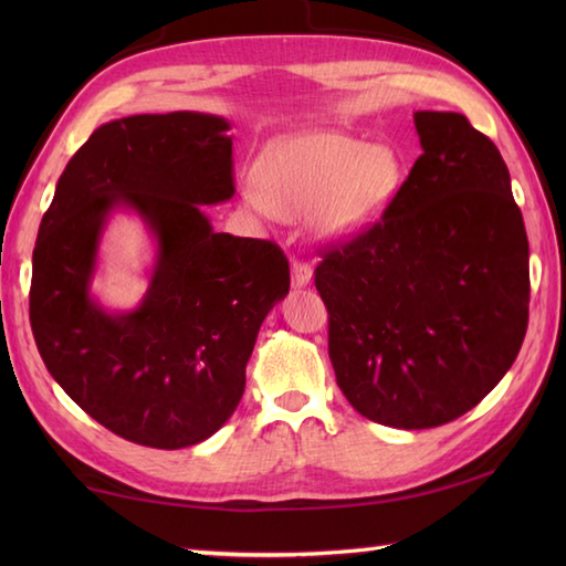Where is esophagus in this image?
<instances>
[{
    "label": "esophagus",
    "instance_id": "esophagus-1",
    "mask_svg": "<svg viewBox=\"0 0 566 566\" xmlns=\"http://www.w3.org/2000/svg\"><path fill=\"white\" fill-rule=\"evenodd\" d=\"M311 276H314V272H311L308 262H302V260L292 262V286L294 290H304L306 284H311Z\"/></svg>",
    "mask_w": 566,
    "mask_h": 566
}]
</instances>
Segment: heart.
<instances>
[{
  "mask_svg": "<svg viewBox=\"0 0 566 566\" xmlns=\"http://www.w3.org/2000/svg\"><path fill=\"white\" fill-rule=\"evenodd\" d=\"M403 182L401 155L335 130H304L272 140L243 203L264 219H302L326 243H347L387 211Z\"/></svg>",
  "mask_w": 566,
  "mask_h": 566,
  "instance_id": "b5f03b06",
  "label": "heart"
}]
</instances>
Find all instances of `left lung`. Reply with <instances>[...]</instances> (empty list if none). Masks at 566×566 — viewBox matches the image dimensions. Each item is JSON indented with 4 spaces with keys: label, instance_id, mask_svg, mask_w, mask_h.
<instances>
[{
    "label": "left lung",
    "instance_id": "obj_1",
    "mask_svg": "<svg viewBox=\"0 0 566 566\" xmlns=\"http://www.w3.org/2000/svg\"><path fill=\"white\" fill-rule=\"evenodd\" d=\"M423 155L377 221L323 252L335 379L357 413L403 430L460 418L527 331L523 213L499 148L454 112H416Z\"/></svg>",
    "mask_w": 566,
    "mask_h": 566
}]
</instances>
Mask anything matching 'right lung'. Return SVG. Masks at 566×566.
I'll list each match as a JSON object with an SVG mask.
<instances>
[{
  "mask_svg": "<svg viewBox=\"0 0 566 566\" xmlns=\"http://www.w3.org/2000/svg\"><path fill=\"white\" fill-rule=\"evenodd\" d=\"M228 128L199 112L99 126L35 238L29 314L48 371L84 413L146 448H189L233 416L262 321L290 294L280 248L216 233L201 211L235 195ZM114 210H134L156 240L149 292L130 312L91 296Z\"/></svg>",
  "mask_w": 566,
  "mask_h": 566,
  "instance_id": "1",
  "label": "right lung"
}]
</instances>
